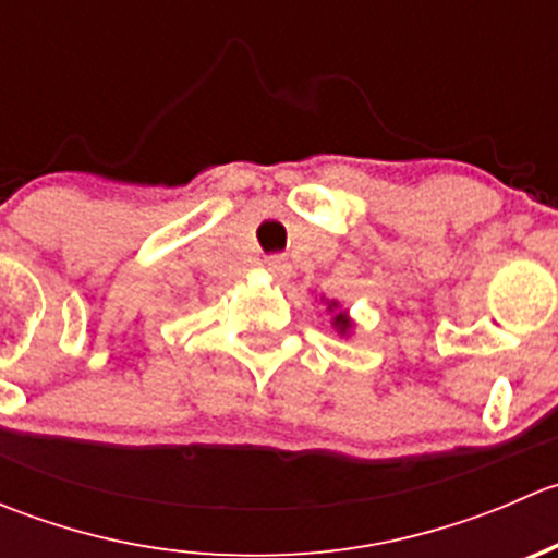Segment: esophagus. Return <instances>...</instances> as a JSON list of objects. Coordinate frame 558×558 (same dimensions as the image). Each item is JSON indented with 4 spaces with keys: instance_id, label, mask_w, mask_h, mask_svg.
<instances>
[{
    "instance_id": "obj_1",
    "label": "esophagus",
    "mask_w": 558,
    "mask_h": 558,
    "mask_svg": "<svg viewBox=\"0 0 558 558\" xmlns=\"http://www.w3.org/2000/svg\"><path fill=\"white\" fill-rule=\"evenodd\" d=\"M267 269H269V272H275V275H286V272H289V264H286V258L272 256L267 262Z\"/></svg>"
}]
</instances>
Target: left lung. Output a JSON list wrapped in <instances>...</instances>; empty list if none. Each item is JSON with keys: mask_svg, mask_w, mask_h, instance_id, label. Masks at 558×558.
<instances>
[{"mask_svg": "<svg viewBox=\"0 0 558 558\" xmlns=\"http://www.w3.org/2000/svg\"><path fill=\"white\" fill-rule=\"evenodd\" d=\"M335 326H337V329H340V331H345L348 326H351V320L345 318V313H340V315H335Z\"/></svg>", "mask_w": 558, "mask_h": 558, "instance_id": "left-lung-1", "label": "left lung"}]
</instances>
